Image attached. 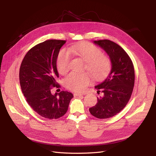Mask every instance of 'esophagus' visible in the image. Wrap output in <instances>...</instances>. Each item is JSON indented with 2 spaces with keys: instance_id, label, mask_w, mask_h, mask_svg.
I'll return each mask as SVG.
<instances>
[{
  "instance_id": "obj_1",
  "label": "esophagus",
  "mask_w": 156,
  "mask_h": 156,
  "mask_svg": "<svg viewBox=\"0 0 156 156\" xmlns=\"http://www.w3.org/2000/svg\"><path fill=\"white\" fill-rule=\"evenodd\" d=\"M83 94H79V93H76V92H75L74 94H73V96H75V97H77V96H82Z\"/></svg>"
}]
</instances>
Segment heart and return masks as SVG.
Masks as SVG:
<instances>
[{
  "instance_id": "1",
  "label": "heart",
  "mask_w": 156,
  "mask_h": 156,
  "mask_svg": "<svg viewBox=\"0 0 156 156\" xmlns=\"http://www.w3.org/2000/svg\"><path fill=\"white\" fill-rule=\"evenodd\" d=\"M81 58L85 62L86 69L94 80L104 78L110 72L111 61L108 56L102 54V51L96 45L83 41L73 45L69 50H60L56 58V68L60 74L66 73L69 68L72 56ZM90 78L87 72H71L64 79L65 87L70 90L81 92L90 83Z\"/></svg>"
}]
</instances>
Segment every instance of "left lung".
Returning <instances> with one entry per match:
<instances>
[{"instance_id": "1", "label": "left lung", "mask_w": 156, "mask_h": 156, "mask_svg": "<svg viewBox=\"0 0 156 156\" xmlns=\"http://www.w3.org/2000/svg\"><path fill=\"white\" fill-rule=\"evenodd\" d=\"M94 42L109 56L112 68L104 81L95 87L101 96L89 111L97 119H105L119 113L128 103L135 83L134 67L129 55L119 45L108 40Z\"/></svg>"}]
</instances>
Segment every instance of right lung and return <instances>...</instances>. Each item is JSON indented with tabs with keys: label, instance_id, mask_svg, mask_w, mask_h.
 Masks as SVG:
<instances>
[{
	"label": "right lung",
	"instance_id": "1",
	"mask_svg": "<svg viewBox=\"0 0 156 156\" xmlns=\"http://www.w3.org/2000/svg\"><path fill=\"white\" fill-rule=\"evenodd\" d=\"M65 40H49L33 47L25 55L20 69L21 90L30 107L41 116L57 119L66 113L73 94L67 91L51 94L60 86L56 58Z\"/></svg>",
	"mask_w": 156,
	"mask_h": 156
}]
</instances>
